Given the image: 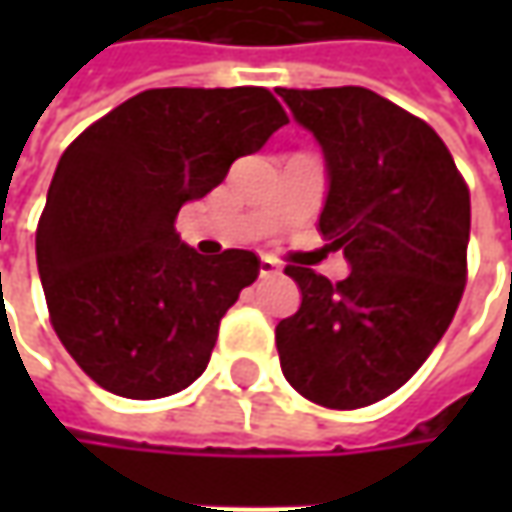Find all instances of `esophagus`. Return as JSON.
I'll return each instance as SVG.
<instances>
[{"instance_id": "34e87169", "label": "esophagus", "mask_w": 512, "mask_h": 512, "mask_svg": "<svg viewBox=\"0 0 512 512\" xmlns=\"http://www.w3.org/2000/svg\"><path fill=\"white\" fill-rule=\"evenodd\" d=\"M279 270H282V267L276 265L273 259H262V262H259V276H262V279H267V276H276Z\"/></svg>"}]
</instances>
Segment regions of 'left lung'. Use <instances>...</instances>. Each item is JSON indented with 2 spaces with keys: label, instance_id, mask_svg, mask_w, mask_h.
<instances>
[{
  "label": "left lung",
  "instance_id": "1",
  "mask_svg": "<svg viewBox=\"0 0 512 512\" xmlns=\"http://www.w3.org/2000/svg\"><path fill=\"white\" fill-rule=\"evenodd\" d=\"M325 153L319 230L350 276L287 265L299 310L276 325L285 379L305 399L356 410L399 390L462 302L470 190L427 122L367 88H276Z\"/></svg>",
  "mask_w": 512,
  "mask_h": 512
}]
</instances>
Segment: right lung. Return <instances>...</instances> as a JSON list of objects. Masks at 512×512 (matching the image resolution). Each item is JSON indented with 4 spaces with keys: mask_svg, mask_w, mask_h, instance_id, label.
I'll list each match as a JSON object with an SVG mask.
<instances>
[{
    "mask_svg": "<svg viewBox=\"0 0 512 512\" xmlns=\"http://www.w3.org/2000/svg\"><path fill=\"white\" fill-rule=\"evenodd\" d=\"M282 125L265 88H156L62 153L36 265L56 336L99 387L162 399L205 373L219 322L256 282L259 259L202 256L173 222Z\"/></svg>",
    "mask_w": 512,
    "mask_h": 512,
    "instance_id": "add662e5",
    "label": "right lung"
}]
</instances>
